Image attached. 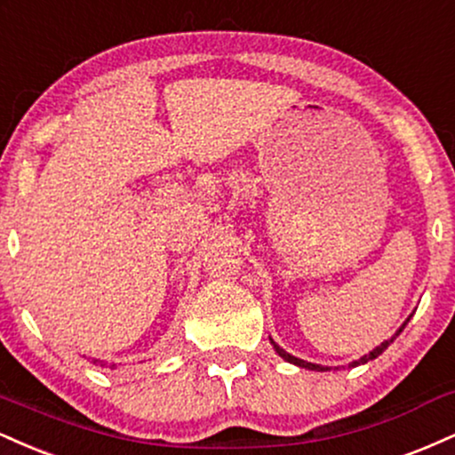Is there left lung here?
Returning a JSON list of instances; mask_svg holds the SVG:
<instances>
[{"label":"left lung","mask_w":455,"mask_h":455,"mask_svg":"<svg viewBox=\"0 0 455 455\" xmlns=\"http://www.w3.org/2000/svg\"><path fill=\"white\" fill-rule=\"evenodd\" d=\"M407 322H409V319H407ZM407 322H404V323H403V328H404V325H407ZM403 328H400V330H398V332L392 336V339H389V340H386V343H381V345H379V347H375V349H372V351H371V354H368V355H364V357H360V360H355V362H354V364H351V366H360V364H366V362L375 360V357H379V355H381V354H383V351H386V349H387V347L394 343V339H396V336H398L400 332H403ZM270 343H272V347H275V351H276V354H279V355L283 357V360H287V362H290V364H296V366H300V368H308V371H322V372H323V371H330V368H328V366H319V364H311V362H304V360H300V357H293L291 354H287V351H285V349H281V347H279V345H276V343H275V340H272V339H270Z\"/></svg>","instance_id":"left-lung-1"}]
</instances>
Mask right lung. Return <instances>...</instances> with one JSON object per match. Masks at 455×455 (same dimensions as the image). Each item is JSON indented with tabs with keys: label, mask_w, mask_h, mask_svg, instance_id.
Listing matches in <instances>:
<instances>
[{
	"label": "right lung",
	"mask_w": 455,
	"mask_h": 455,
	"mask_svg": "<svg viewBox=\"0 0 455 455\" xmlns=\"http://www.w3.org/2000/svg\"><path fill=\"white\" fill-rule=\"evenodd\" d=\"M98 362H100V360H93V364H98ZM100 364H101V362H100ZM101 366H104V364H101ZM112 366H115V364H112Z\"/></svg>",
	"instance_id": "1"
}]
</instances>
